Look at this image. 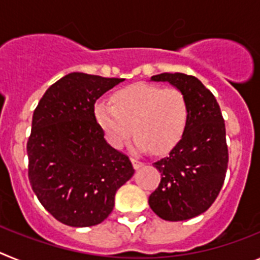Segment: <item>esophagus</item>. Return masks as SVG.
<instances>
[{"label": "esophagus", "mask_w": 260, "mask_h": 260, "mask_svg": "<svg viewBox=\"0 0 260 260\" xmlns=\"http://www.w3.org/2000/svg\"><path fill=\"white\" fill-rule=\"evenodd\" d=\"M132 162H133V167H134L135 169H139V168L143 167L144 165V161H142V160H138V158H132Z\"/></svg>", "instance_id": "34e87169"}]
</instances>
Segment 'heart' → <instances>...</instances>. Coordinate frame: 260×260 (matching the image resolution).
<instances>
[{"label": "heart", "instance_id": "obj_1", "mask_svg": "<svg viewBox=\"0 0 260 260\" xmlns=\"http://www.w3.org/2000/svg\"><path fill=\"white\" fill-rule=\"evenodd\" d=\"M112 102L98 100L93 113L116 148L122 147L134 125V143L139 150L168 152L180 142L189 122V102L177 88L135 83L116 91Z\"/></svg>", "mask_w": 260, "mask_h": 260}]
</instances>
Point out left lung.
Segmentation results:
<instances>
[{
    "label": "left lung",
    "mask_w": 260,
    "mask_h": 260,
    "mask_svg": "<svg viewBox=\"0 0 260 260\" xmlns=\"http://www.w3.org/2000/svg\"><path fill=\"white\" fill-rule=\"evenodd\" d=\"M151 79L182 91L190 113L181 141L167 157L153 162L161 180L148 203L168 221L189 220L212 206L224 183L229 161L224 118L215 96L198 78L162 73Z\"/></svg>",
    "instance_id": "obj_1"
}]
</instances>
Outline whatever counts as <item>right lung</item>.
Returning a JSON list of instances; mask_svg holds the SVG:
<instances>
[{
    "instance_id": "right-lung-1",
    "label": "right lung",
    "mask_w": 260,
    "mask_h": 260,
    "mask_svg": "<svg viewBox=\"0 0 260 260\" xmlns=\"http://www.w3.org/2000/svg\"><path fill=\"white\" fill-rule=\"evenodd\" d=\"M125 79L71 73L53 83L32 117L28 178L43 207L69 226L107 219L117 190L133 177L127 155L107 143L93 107Z\"/></svg>"
}]
</instances>
